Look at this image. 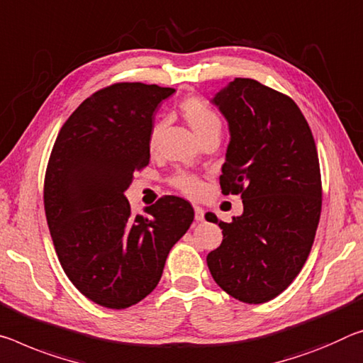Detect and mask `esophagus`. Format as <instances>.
<instances>
[{"label":"esophagus","instance_id":"1","mask_svg":"<svg viewBox=\"0 0 363 363\" xmlns=\"http://www.w3.org/2000/svg\"><path fill=\"white\" fill-rule=\"evenodd\" d=\"M194 211H195V221H203L205 220V211H203L202 206L195 205Z\"/></svg>","mask_w":363,"mask_h":363}]
</instances>
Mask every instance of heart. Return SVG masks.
Returning <instances> with one entry per match:
<instances>
[{"label":"heart","instance_id":"obj_1","mask_svg":"<svg viewBox=\"0 0 363 363\" xmlns=\"http://www.w3.org/2000/svg\"><path fill=\"white\" fill-rule=\"evenodd\" d=\"M179 109L182 113L184 119L187 121V124L191 125L192 130L195 132V135L199 137V140H202L203 137L216 134H221L223 129V123L221 118L218 116V113L215 109L210 108L206 103L199 99V96H189V99L184 100ZM164 124L163 123H157L153 125V129L150 132V139H148V148L153 152L158 145L160 135L163 132ZM169 184L176 191H179L181 194L187 195V197L195 199L197 195L202 192V179L194 174H189V172H176L174 176L171 177Z\"/></svg>","mask_w":363,"mask_h":363}]
</instances>
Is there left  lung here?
I'll return each mask as SVG.
<instances>
[{"mask_svg":"<svg viewBox=\"0 0 363 363\" xmlns=\"http://www.w3.org/2000/svg\"><path fill=\"white\" fill-rule=\"evenodd\" d=\"M211 101L231 132L221 191L240 195L244 213L233 223L206 213L223 229L206 263L229 296L263 303L296 279L312 250L321 213L318 153L302 111L278 90L238 77Z\"/></svg>","mask_w":363,"mask_h":363,"instance_id":"1","label":"left lung"}]
</instances>
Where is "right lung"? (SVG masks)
Here are the masks:
<instances>
[{
    "mask_svg": "<svg viewBox=\"0 0 363 363\" xmlns=\"http://www.w3.org/2000/svg\"><path fill=\"white\" fill-rule=\"evenodd\" d=\"M174 89L119 82L80 103L62 125L45 172L43 203L71 283L106 308H128L160 283L194 208L164 195L132 215L124 192L150 161L153 113Z\"/></svg>",
    "mask_w": 363,
    "mask_h": 363,
    "instance_id": "right-lung-1",
    "label": "right lung"
}]
</instances>
